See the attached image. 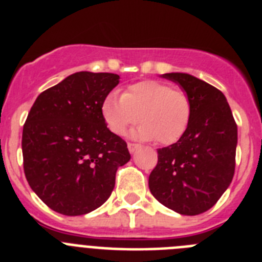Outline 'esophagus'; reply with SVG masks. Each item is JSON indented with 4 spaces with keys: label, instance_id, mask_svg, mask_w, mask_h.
<instances>
[{
    "label": "esophagus",
    "instance_id": "34e87169",
    "mask_svg": "<svg viewBox=\"0 0 262 262\" xmlns=\"http://www.w3.org/2000/svg\"><path fill=\"white\" fill-rule=\"evenodd\" d=\"M127 147H128V151L131 152V154H134V152H135L136 149H138V148L140 147V145L135 144V143H128V144H127Z\"/></svg>",
    "mask_w": 262,
    "mask_h": 262
}]
</instances>
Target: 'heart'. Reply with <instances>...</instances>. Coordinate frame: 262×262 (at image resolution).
<instances>
[{"label":"heart","mask_w":262,"mask_h":262,"mask_svg":"<svg viewBox=\"0 0 262 262\" xmlns=\"http://www.w3.org/2000/svg\"><path fill=\"white\" fill-rule=\"evenodd\" d=\"M191 114L193 103L185 90L155 80L129 85L120 97L107 94L101 103V115L111 133L124 136L139 118L140 126L134 135L163 145L184 136Z\"/></svg>","instance_id":"obj_1"}]
</instances>
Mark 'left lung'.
<instances>
[{
	"mask_svg": "<svg viewBox=\"0 0 262 262\" xmlns=\"http://www.w3.org/2000/svg\"><path fill=\"white\" fill-rule=\"evenodd\" d=\"M163 77L189 94L193 114L177 143L157 149L149 190L161 205L178 214H202L232 181L237 126L219 89L187 73H165Z\"/></svg>",
	"mask_w": 262,
	"mask_h": 262,
	"instance_id": "left-lung-1",
	"label": "left lung"
}]
</instances>
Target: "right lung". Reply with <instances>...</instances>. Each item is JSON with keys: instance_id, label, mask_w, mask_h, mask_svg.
I'll use <instances>...</instances> for the list:
<instances>
[{"instance_id": "right-lung-1", "label": "right lung", "mask_w": 262, "mask_h": 262, "mask_svg": "<svg viewBox=\"0 0 262 262\" xmlns=\"http://www.w3.org/2000/svg\"><path fill=\"white\" fill-rule=\"evenodd\" d=\"M119 84L114 73L77 72L36 98L23 126V170L53 211L84 215L113 193L127 143L107 128L101 103Z\"/></svg>"}]
</instances>
